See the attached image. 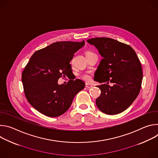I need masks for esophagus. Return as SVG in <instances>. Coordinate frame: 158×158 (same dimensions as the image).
Listing matches in <instances>:
<instances>
[{
  "label": "esophagus",
  "mask_w": 158,
  "mask_h": 158,
  "mask_svg": "<svg viewBox=\"0 0 158 158\" xmlns=\"http://www.w3.org/2000/svg\"><path fill=\"white\" fill-rule=\"evenodd\" d=\"M85 87L87 88V89H91L93 87V86L92 85H91L90 84H88V83H86L85 84Z\"/></svg>",
  "instance_id": "1"
}]
</instances>
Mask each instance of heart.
I'll list each match as a JSON object with an SVG mask.
<instances>
[{"mask_svg": "<svg viewBox=\"0 0 158 158\" xmlns=\"http://www.w3.org/2000/svg\"><path fill=\"white\" fill-rule=\"evenodd\" d=\"M89 52H87L86 54L89 53ZM81 78L83 80H84L85 81L89 82V81H90V80H91V76H90L87 73H84V74H82L81 75Z\"/></svg>", "mask_w": 158, "mask_h": 158, "instance_id": "obj_1", "label": "heart"}]
</instances>
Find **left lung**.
<instances>
[{"label":"left lung","instance_id":"left-lung-1","mask_svg":"<svg viewBox=\"0 0 158 158\" xmlns=\"http://www.w3.org/2000/svg\"><path fill=\"white\" fill-rule=\"evenodd\" d=\"M98 50L103 59L94 74L101 95L96 101L99 109L109 115L128 108L138 97L143 80L142 67L136 53L129 45L107 37L87 40ZM114 83L110 86L108 82Z\"/></svg>","mask_w":158,"mask_h":158}]
</instances>
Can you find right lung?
<instances>
[{
    "instance_id": "right-lung-1",
    "label": "right lung",
    "mask_w": 158,
    "mask_h": 158,
    "mask_svg": "<svg viewBox=\"0 0 158 158\" xmlns=\"http://www.w3.org/2000/svg\"><path fill=\"white\" fill-rule=\"evenodd\" d=\"M84 41L54 42L37 51L22 74L25 96L37 110L48 117H57L70 107L75 96L85 87L80 79L58 84L60 77L73 73L71 60Z\"/></svg>"
}]
</instances>
